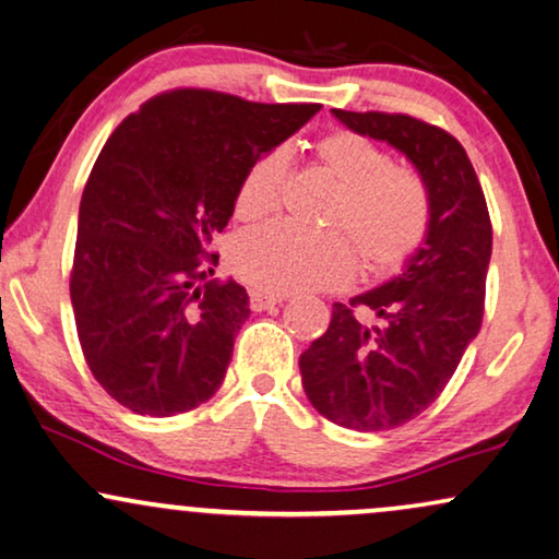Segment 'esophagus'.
<instances>
[{
	"label": "esophagus",
	"instance_id": "obj_1",
	"mask_svg": "<svg viewBox=\"0 0 559 559\" xmlns=\"http://www.w3.org/2000/svg\"><path fill=\"white\" fill-rule=\"evenodd\" d=\"M284 301V296H278V294H265V292H250V307L255 309V312H263V309H271V307H275V304H281Z\"/></svg>",
	"mask_w": 559,
	"mask_h": 559
}]
</instances>
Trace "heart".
I'll use <instances>...</instances> for the list:
<instances>
[{
  "instance_id": "heart-1",
  "label": "heart",
  "mask_w": 559,
  "mask_h": 559,
  "mask_svg": "<svg viewBox=\"0 0 559 559\" xmlns=\"http://www.w3.org/2000/svg\"><path fill=\"white\" fill-rule=\"evenodd\" d=\"M320 173L335 186L328 227L312 237L286 224L247 231L231 247V271L267 294L341 288L356 273V249L369 275H392L420 252L430 231V198L407 169L392 167L377 141L356 131H330L312 144ZM288 159L281 150L250 162L235 193V214L260 222L284 198Z\"/></svg>"
}]
</instances>
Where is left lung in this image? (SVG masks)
Instances as JSON below:
<instances>
[{
  "label": "left lung",
  "mask_w": 559,
  "mask_h": 559,
  "mask_svg": "<svg viewBox=\"0 0 559 559\" xmlns=\"http://www.w3.org/2000/svg\"><path fill=\"white\" fill-rule=\"evenodd\" d=\"M332 112L405 154L430 198V231L407 271L350 304L335 301L328 332L299 358L317 413L343 428L390 430L433 405L479 332L492 224L475 167L449 131L407 112ZM358 308L385 328L366 329Z\"/></svg>",
  "instance_id": "obj_1"
}]
</instances>
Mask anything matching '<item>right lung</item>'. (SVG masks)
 Wrapping results in <instances>:
<instances>
[{"label":"right lung","instance_id":"obj_1","mask_svg":"<svg viewBox=\"0 0 559 559\" xmlns=\"http://www.w3.org/2000/svg\"><path fill=\"white\" fill-rule=\"evenodd\" d=\"M317 103L265 105L178 87L105 141L80 203L72 292L97 384L136 415L169 418L214 397L250 317L237 281H207L245 169L299 131Z\"/></svg>","mask_w":559,"mask_h":559}]
</instances>
